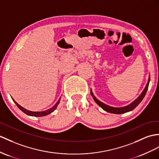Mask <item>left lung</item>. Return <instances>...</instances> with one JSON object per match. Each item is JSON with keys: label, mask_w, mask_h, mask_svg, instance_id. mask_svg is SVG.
<instances>
[{"label": "left lung", "mask_w": 159, "mask_h": 159, "mask_svg": "<svg viewBox=\"0 0 159 159\" xmlns=\"http://www.w3.org/2000/svg\"><path fill=\"white\" fill-rule=\"evenodd\" d=\"M149 82H150V75L148 77V82H147V84L146 85V86L144 89V90L142 91V92L140 94V95L138 96V97L135 99L134 101L127 104L126 106L124 107H111L108 105V104H106L103 103L102 102L100 101V100L96 98V96L93 94V92L92 91V89H90V93H91V95L92 96V98L94 100V101L97 103V104L102 108L103 110H104L107 112H109V113H114V114H123V113H127V112H129L131 111L134 110L135 107H136L141 102V101L142 100V99L144 98V97L145 96L146 94V92L147 90H148V85H149Z\"/></svg>", "instance_id": "8db88e82"}]
</instances>
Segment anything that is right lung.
<instances>
[{
    "label": "right lung",
    "instance_id": "1",
    "mask_svg": "<svg viewBox=\"0 0 159 159\" xmlns=\"http://www.w3.org/2000/svg\"><path fill=\"white\" fill-rule=\"evenodd\" d=\"M60 100H61V98L59 99V100H58V101L57 102V103L52 107L50 108V109L46 110V111H29L28 109H25V108L21 107V105H19V104L17 102H15V100L14 99H13V102L15 104H16V105L17 106V107L19 108V109H20L21 111L24 112V113H25L26 115H28L29 116H32V117H43V116L48 115L50 114L51 113H52V112L57 109L58 104H59V102H60Z\"/></svg>",
    "mask_w": 159,
    "mask_h": 159
}]
</instances>
